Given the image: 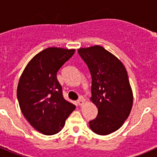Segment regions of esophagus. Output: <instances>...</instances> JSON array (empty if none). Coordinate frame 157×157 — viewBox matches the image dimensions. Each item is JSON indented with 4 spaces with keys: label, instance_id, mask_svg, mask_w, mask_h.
I'll return each mask as SVG.
<instances>
[{
    "label": "esophagus",
    "instance_id": "obj_1",
    "mask_svg": "<svg viewBox=\"0 0 157 157\" xmlns=\"http://www.w3.org/2000/svg\"><path fill=\"white\" fill-rule=\"evenodd\" d=\"M84 103H85V99H84L82 97H81V98H80V99L78 101V105L82 106V105H84Z\"/></svg>",
    "mask_w": 157,
    "mask_h": 157
}]
</instances>
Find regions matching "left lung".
I'll return each instance as SVG.
<instances>
[{
  "label": "left lung",
  "mask_w": 157,
  "mask_h": 157,
  "mask_svg": "<svg viewBox=\"0 0 157 157\" xmlns=\"http://www.w3.org/2000/svg\"><path fill=\"white\" fill-rule=\"evenodd\" d=\"M78 54L92 76L90 101L98 116L89 122L96 134L107 135L120 129L133 106V92L125 67L116 56L100 45L78 48Z\"/></svg>",
  "instance_id": "obj_1"
}]
</instances>
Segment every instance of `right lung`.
I'll return each instance as SVG.
<instances>
[{"mask_svg": "<svg viewBox=\"0 0 157 157\" xmlns=\"http://www.w3.org/2000/svg\"><path fill=\"white\" fill-rule=\"evenodd\" d=\"M75 49L50 47L30 59L17 87L21 112L30 125L45 135L57 134L75 106L63 98L56 73Z\"/></svg>", "mask_w": 157, "mask_h": 157, "instance_id": "1", "label": "right lung"}]
</instances>
